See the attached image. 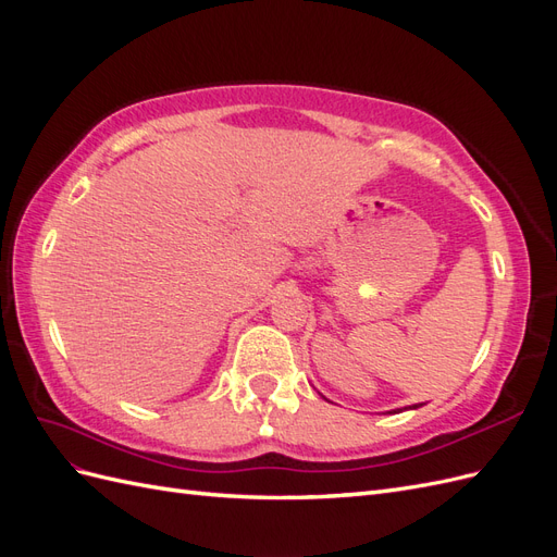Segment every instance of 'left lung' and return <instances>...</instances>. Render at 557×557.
Returning a JSON list of instances; mask_svg holds the SVG:
<instances>
[{
    "label": "left lung",
    "mask_w": 557,
    "mask_h": 557,
    "mask_svg": "<svg viewBox=\"0 0 557 557\" xmlns=\"http://www.w3.org/2000/svg\"><path fill=\"white\" fill-rule=\"evenodd\" d=\"M418 407H423V404H413V407L411 409H418ZM399 411V409H397Z\"/></svg>",
    "instance_id": "obj_1"
}]
</instances>
